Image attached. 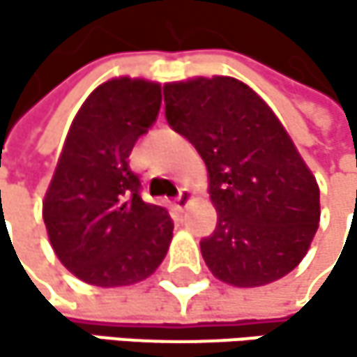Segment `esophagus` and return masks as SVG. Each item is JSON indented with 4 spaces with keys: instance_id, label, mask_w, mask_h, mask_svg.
<instances>
[{
    "instance_id": "esophagus-1",
    "label": "esophagus",
    "mask_w": 357,
    "mask_h": 357,
    "mask_svg": "<svg viewBox=\"0 0 357 357\" xmlns=\"http://www.w3.org/2000/svg\"><path fill=\"white\" fill-rule=\"evenodd\" d=\"M190 199H192V192H190L188 188H182V190H180V195H177V197L173 199V205H175L177 210H184Z\"/></svg>"
}]
</instances>
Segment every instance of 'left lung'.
<instances>
[{
    "label": "left lung",
    "mask_w": 357,
    "mask_h": 357,
    "mask_svg": "<svg viewBox=\"0 0 357 357\" xmlns=\"http://www.w3.org/2000/svg\"><path fill=\"white\" fill-rule=\"evenodd\" d=\"M165 115L208 167L218 222L201 240L212 274L261 287L289 274L319 227V186L274 111L242 81L167 83Z\"/></svg>",
    "instance_id": "1"
}]
</instances>
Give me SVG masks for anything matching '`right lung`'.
<instances>
[{
  "mask_svg": "<svg viewBox=\"0 0 357 357\" xmlns=\"http://www.w3.org/2000/svg\"><path fill=\"white\" fill-rule=\"evenodd\" d=\"M160 83L119 77L96 87L68 130L43 218L59 261L96 287L152 276L169 250L173 220L141 199L128 156L158 117Z\"/></svg>",
  "mask_w": 357,
  "mask_h": 357,
  "instance_id": "right-lung-1",
  "label": "right lung"
}]
</instances>
